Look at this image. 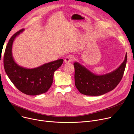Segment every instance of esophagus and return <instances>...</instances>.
Masks as SVG:
<instances>
[{
    "label": "esophagus",
    "instance_id": "34e87169",
    "mask_svg": "<svg viewBox=\"0 0 134 134\" xmlns=\"http://www.w3.org/2000/svg\"><path fill=\"white\" fill-rule=\"evenodd\" d=\"M74 60V56L72 55H69L67 56L66 57L65 59V62L66 63H69L70 62H72Z\"/></svg>",
    "mask_w": 134,
    "mask_h": 134
}]
</instances>
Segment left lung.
<instances>
[{"mask_svg": "<svg viewBox=\"0 0 134 134\" xmlns=\"http://www.w3.org/2000/svg\"><path fill=\"white\" fill-rule=\"evenodd\" d=\"M127 54L119 67L109 73L98 75L78 62L74 63L75 85L79 92L86 96L103 95L113 90L121 81L125 71Z\"/></svg>", "mask_w": 134, "mask_h": 134, "instance_id": "1", "label": "left lung"}]
</instances>
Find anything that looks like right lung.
<instances>
[{
	"instance_id": "add662e5",
	"label": "right lung",
	"mask_w": 134,
	"mask_h": 134,
	"mask_svg": "<svg viewBox=\"0 0 134 134\" xmlns=\"http://www.w3.org/2000/svg\"><path fill=\"white\" fill-rule=\"evenodd\" d=\"M24 30L14 34L6 46L4 56V66L11 82L20 92L30 96L44 93L52 85L54 73L61 67L63 59L45 63L37 68L28 69L19 66L14 61L12 47L14 40Z\"/></svg>"
}]
</instances>
